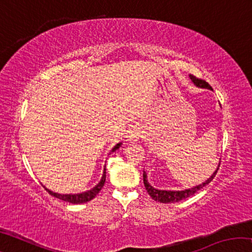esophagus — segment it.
Instances as JSON below:
<instances>
[{
    "instance_id": "esophagus-1",
    "label": "esophagus",
    "mask_w": 252,
    "mask_h": 252,
    "mask_svg": "<svg viewBox=\"0 0 252 252\" xmlns=\"http://www.w3.org/2000/svg\"><path fill=\"white\" fill-rule=\"evenodd\" d=\"M127 141H129L130 143H134L138 141V140L140 139V134H139V131L135 129V127H131V129L127 131Z\"/></svg>"
}]
</instances>
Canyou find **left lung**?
<instances>
[{
    "mask_svg": "<svg viewBox=\"0 0 252 252\" xmlns=\"http://www.w3.org/2000/svg\"><path fill=\"white\" fill-rule=\"evenodd\" d=\"M189 78H190L191 81H192V83L195 85V87L202 88V89H209V90H212V88L206 82V81H203L201 79H197L193 75H189ZM219 167H220V161H219L218 168H217L216 171L213 172L212 176L209 178L208 180L202 182L201 185H198V186L192 187V188H189V189H185V190H159V189H156V188H153L150 185V183L148 182V177H147L146 171H143V183H144V187H146V189L148 191V193L150 194V197L153 200H156V201L162 202V203L178 202V201H180V200H183V199H186L188 197H190V195L194 194L198 190L202 189L204 186L209 185V183L212 181V179L215 178V176L217 174V171H218Z\"/></svg>",
    "mask_w": 252,
    "mask_h": 252,
    "instance_id": "1",
    "label": "left lung"
}]
</instances>
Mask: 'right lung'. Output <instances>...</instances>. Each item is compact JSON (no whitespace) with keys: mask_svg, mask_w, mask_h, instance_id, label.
Instances as JSON below:
<instances>
[{"mask_svg":"<svg viewBox=\"0 0 252 252\" xmlns=\"http://www.w3.org/2000/svg\"><path fill=\"white\" fill-rule=\"evenodd\" d=\"M121 144H122V142L118 143L117 146L114 147V148L112 149V150H111V152H114L116 150H118V149L121 147ZM104 182H105V167H104V169H103V174H102V178H101L100 182L97 183V185H96L94 188H92L91 190H88V191H85V192H82V193L61 194V193L53 192V191L49 190L48 188H45L44 186H43V187L45 188V190L48 191V192H49L51 195H53V197H55V198H58V199H60V200H63V201L73 203V204H80V203H85V202L90 201V200H92L93 198H95V195H96L97 193H99L102 188H103Z\"/></svg>","mask_w":252,"mask_h":252,"instance_id":"1","label":"right lung"}]
</instances>
